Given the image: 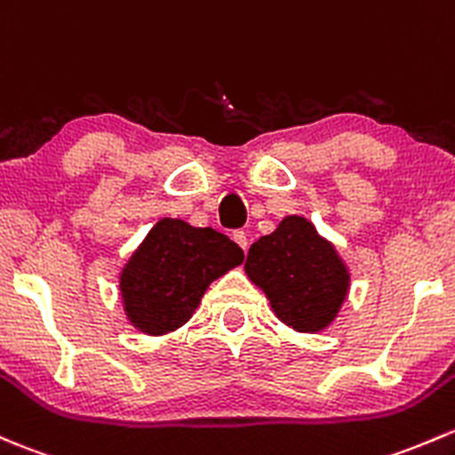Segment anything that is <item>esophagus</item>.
I'll use <instances>...</instances> for the list:
<instances>
[{
	"instance_id": "1",
	"label": "esophagus",
	"mask_w": 455,
	"mask_h": 455,
	"mask_svg": "<svg viewBox=\"0 0 455 455\" xmlns=\"http://www.w3.org/2000/svg\"><path fill=\"white\" fill-rule=\"evenodd\" d=\"M233 240L237 242V246H240L242 251H246V248H248V237H246V233H243V231H233Z\"/></svg>"
}]
</instances>
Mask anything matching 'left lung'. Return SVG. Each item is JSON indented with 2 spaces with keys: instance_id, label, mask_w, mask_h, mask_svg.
I'll list each match as a JSON object with an SVG mask.
<instances>
[{
  "instance_id": "1",
  "label": "left lung",
  "mask_w": 455,
  "mask_h": 455,
  "mask_svg": "<svg viewBox=\"0 0 455 455\" xmlns=\"http://www.w3.org/2000/svg\"><path fill=\"white\" fill-rule=\"evenodd\" d=\"M243 270L270 300L276 318L300 333L327 329L351 285L336 246L303 215H285L270 235L252 243Z\"/></svg>"
}]
</instances>
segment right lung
<instances>
[{"label":"right lung","instance_id":"obj_1","mask_svg":"<svg viewBox=\"0 0 455 455\" xmlns=\"http://www.w3.org/2000/svg\"><path fill=\"white\" fill-rule=\"evenodd\" d=\"M242 261V248L222 233L161 218L119 272L128 323L148 336L183 327L209 285Z\"/></svg>","mask_w":455,"mask_h":455}]
</instances>
